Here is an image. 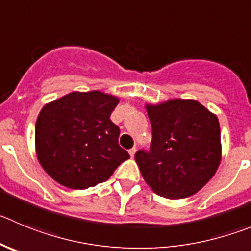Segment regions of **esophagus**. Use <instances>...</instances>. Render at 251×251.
Listing matches in <instances>:
<instances>
[{
    "label": "esophagus",
    "mask_w": 251,
    "mask_h": 251,
    "mask_svg": "<svg viewBox=\"0 0 251 251\" xmlns=\"http://www.w3.org/2000/svg\"><path fill=\"white\" fill-rule=\"evenodd\" d=\"M128 153H130L131 157H133V156H135V153H136V147H132V149L128 150Z\"/></svg>",
    "instance_id": "esophagus-1"
}]
</instances>
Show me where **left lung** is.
I'll return each mask as SVG.
<instances>
[{
  "mask_svg": "<svg viewBox=\"0 0 251 251\" xmlns=\"http://www.w3.org/2000/svg\"><path fill=\"white\" fill-rule=\"evenodd\" d=\"M152 126L149 151L135 154L145 182L158 196H193L217 172L222 145L219 121L196 100L146 105Z\"/></svg>",
  "mask_w": 251,
  "mask_h": 251,
  "instance_id": "left-lung-1",
  "label": "left lung"
}]
</instances>
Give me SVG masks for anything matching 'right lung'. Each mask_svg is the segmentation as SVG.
<instances>
[{
    "instance_id": "right-lung-1",
    "label": "right lung",
    "mask_w": 251,
    "mask_h": 251,
    "mask_svg": "<svg viewBox=\"0 0 251 251\" xmlns=\"http://www.w3.org/2000/svg\"><path fill=\"white\" fill-rule=\"evenodd\" d=\"M119 98L101 91H73L44 105L36 123L39 163L51 178L86 189L111 177L130 158L119 145L120 128L110 120Z\"/></svg>"
}]
</instances>
